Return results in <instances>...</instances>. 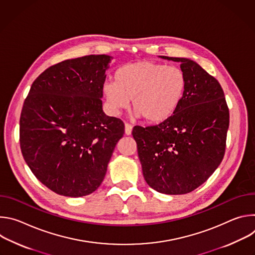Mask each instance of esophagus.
I'll return each instance as SVG.
<instances>
[{
    "label": "esophagus",
    "mask_w": 255,
    "mask_h": 255,
    "mask_svg": "<svg viewBox=\"0 0 255 255\" xmlns=\"http://www.w3.org/2000/svg\"><path fill=\"white\" fill-rule=\"evenodd\" d=\"M132 125L129 123H125V134L126 135H131L132 133Z\"/></svg>",
    "instance_id": "esophagus-1"
}]
</instances>
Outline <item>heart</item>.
<instances>
[{
  "instance_id": "obj_1",
  "label": "heart",
  "mask_w": 255,
  "mask_h": 255,
  "mask_svg": "<svg viewBox=\"0 0 255 255\" xmlns=\"http://www.w3.org/2000/svg\"><path fill=\"white\" fill-rule=\"evenodd\" d=\"M116 82H106L103 94L114 114L128 108L130 99L135 116L159 123L169 118L184 97L187 80L175 65L140 60L119 68Z\"/></svg>"
}]
</instances>
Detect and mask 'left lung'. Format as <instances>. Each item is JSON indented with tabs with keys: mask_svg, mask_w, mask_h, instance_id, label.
Masks as SVG:
<instances>
[{
	"mask_svg": "<svg viewBox=\"0 0 255 255\" xmlns=\"http://www.w3.org/2000/svg\"><path fill=\"white\" fill-rule=\"evenodd\" d=\"M159 57L180 63L187 80L184 97L169 118L154 126H135L132 135L147 185L161 194L184 195L220 165L229 109L219 82L196 61Z\"/></svg>",
	"mask_w": 255,
	"mask_h": 255,
	"instance_id": "1",
	"label": "left lung"
}]
</instances>
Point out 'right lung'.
Instances as JSON below:
<instances>
[{
    "label": "right lung",
    "instance_id": "add662e5",
    "mask_svg": "<svg viewBox=\"0 0 255 255\" xmlns=\"http://www.w3.org/2000/svg\"><path fill=\"white\" fill-rule=\"evenodd\" d=\"M113 57L67 59L34 81L20 117L23 157L41 183L65 197L95 192L124 123L103 111L105 72Z\"/></svg>",
    "mask_w": 255,
    "mask_h": 255
}]
</instances>
